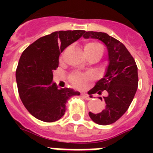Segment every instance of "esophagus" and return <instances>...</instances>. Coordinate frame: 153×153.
I'll use <instances>...</instances> for the list:
<instances>
[{"mask_svg": "<svg viewBox=\"0 0 153 153\" xmlns=\"http://www.w3.org/2000/svg\"><path fill=\"white\" fill-rule=\"evenodd\" d=\"M82 96L83 97V98H85L86 99H87V100H91V97L89 94H82Z\"/></svg>", "mask_w": 153, "mask_h": 153, "instance_id": "34e87169", "label": "esophagus"}]
</instances>
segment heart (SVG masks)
<instances>
[{
	"label": "heart",
	"instance_id": "obj_1",
	"mask_svg": "<svg viewBox=\"0 0 153 153\" xmlns=\"http://www.w3.org/2000/svg\"><path fill=\"white\" fill-rule=\"evenodd\" d=\"M84 50L88 56L97 54V53H102V51H103L101 44L94 41L86 43L84 45ZM92 79H93V75L90 73L83 74V73L75 72L71 75L70 81L75 88L81 89L83 88L84 86L86 85V83Z\"/></svg>",
	"mask_w": 153,
	"mask_h": 153
}]
</instances>
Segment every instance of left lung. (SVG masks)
I'll list each match as a JSON object with an SVG mask.
<instances>
[{
  "mask_svg": "<svg viewBox=\"0 0 153 153\" xmlns=\"http://www.w3.org/2000/svg\"><path fill=\"white\" fill-rule=\"evenodd\" d=\"M84 38L103 42L109 52V64L104 78L89 91V94L102 92L105 109L101 113L89 112L92 121L102 126L114 123L123 115L133 101L138 86L137 66L133 57L121 42L105 32H85Z\"/></svg>",
  "mask_w": 153,
  "mask_h": 153,
  "instance_id": "1",
  "label": "left lung"
}]
</instances>
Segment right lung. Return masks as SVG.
I'll return each instance as SVG.
<instances>
[{
    "mask_svg": "<svg viewBox=\"0 0 153 153\" xmlns=\"http://www.w3.org/2000/svg\"><path fill=\"white\" fill-rule=\"evenodd\" d=\"M83 30L59 31L30 44L20 56L16 70L18 93L27 110L36 118L54 122L66 112V104L78 91L59 89L52 82L63 50L83 35Z\"/></svg>",
    "mask_w": 153,
    "mask_h": 153,
    "instance_id": "right-lung-1",
    "label": "right lung"
}]
</instances>
